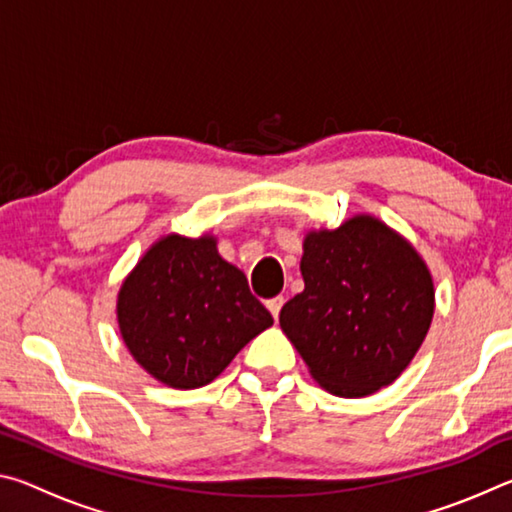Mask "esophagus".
Listing matches in <instances>:
<instances>
[{
  "mask_svg": "<svg viewBox=\"0 0 512 512\" xmlns=\"http://www.w3.org/2000/svg\"><path fill=\"white\" fill-rule=\"evenodd\" d=\"M282 305H284V298H282V296H275V298H271V300H266V307H268V311H271V314H273V318L280 316Z\"/></svg>",
  "mask_w": 512,
  "mask_h": 512,
  "instance_id": "obj_1",
  "label": "esophagus"
}]
</instances>
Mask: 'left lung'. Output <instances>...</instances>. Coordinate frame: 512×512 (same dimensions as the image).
I'll use <instances>...</instances> for the list:
<instances>
[{
    "instance_id": "obj_1",
    "label": "left lung",
    "mask_w": 512,
    "mask_h": 512,
    "mask_svg": "<svg viewBox=\"0 0 512 512\" xmlns=\"http://www.w3.org/2000/svg\"><path fill=\"white\" fill-rule=\"evenodd\" d=\"M305 291L280 311V327L327 393L368 397L402 375L436 309L418 250L372 214L302 241Z\"/></svg>"
}]
</instances>
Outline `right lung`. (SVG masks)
<instances>
[{
	"label": "right lung",
	"mask_w": 512,
	"mask_h": 512,
	"mask_svg": "<svg viewBox=\"0 0 512 512\" xmlns=\"http://www.w3.org/2000/svg\"><path fill=\"white\" fill-rule=\"evenodd\" d=\"M117 323L153 379L192 391L219 377L273 316L250 293L246 275L219 255L214 235L169 232L121 282Z\"/></svg>",
	"instance_id": "add662e5"
}]
</instances>
